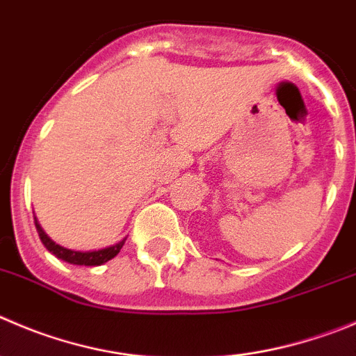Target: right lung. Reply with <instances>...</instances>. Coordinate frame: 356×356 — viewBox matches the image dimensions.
I'll use <instances>...</instances> for the list:
<instances>
[{"mask_svg":"<svg viewBox=\"0 0 356 356\" xmlns=\"http://www.w3.org/2000/svg\"><path fill=\"white\" fill-rule=\"evenodd\" d=\"M35 225H36V231H38L40 239H42V243L45 245V248L49 250L50 253H54L57 259L64 260V262H67V264H73V266H101V264H104V262H108V260L113 259V257L122 250L125 239H127V238H124L122 241H118L117 245L106 246V248H101V250H90V252H74V250L64 248V246L57 245L56 241H52V239L47 236V232L42 229V225H40V222L36 220V216H35Z\"/></svg>","mask_w":356,"mask_h":356,"instance_id":"1","label":"right lung"}]
</instances>
